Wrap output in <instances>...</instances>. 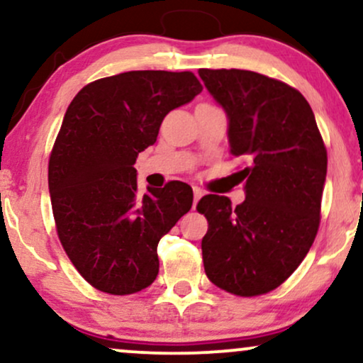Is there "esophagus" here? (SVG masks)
I'll return each mask as SVG.
<instances>
[{"label": "esophagus", "mask_w": 363, "mask_h": 363, "mask_svg": "<svg viewBox=\"0 0 363 363\" xmlns=\"http://www.w3.org/2000/svg\"><path fill=\"white\" fill-rule=\"evenodd\" d=\"M193 194H194V208H196V204H198L201 196H203V191H201L199 187H193Z\"/></svg>", "instance_id": "34e87169"}]
</instances>
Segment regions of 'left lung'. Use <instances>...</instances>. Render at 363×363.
I'll return each mask as SVG.
<instances>
[{
	"label": "left lung",
	"instance_id": "8db88e82",
	"mask_svg": "<svg viewBox=\"0 0 363 363\" xmlns=\"http://www.w3.org/2000/svg\"><path fill=\"white\" fill-rule=\"evenodd\" d=\"M228 118L230 152L247 157L237 172L245 201L206 194L203 262L215 286L237 296L274 291L299 267L320 226L326 148L314 113L294 87L259 72L199 69Z\"/></svg>",
	"mask_w": 363,
	"mask_h": 363
}]
</instances>
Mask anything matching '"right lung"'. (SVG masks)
Instances as JSON below:
<instances>
[{
    "mask_svg": "<svg viewBox=\"0 0 363 363\" xmlns=\"http://www.w3.org/2000/svg\"><path fill=\"white\" fill-rule=\"evenodd\" d=\"M203 91L193 72L130 71L82 87L65 111L49 162L60 243L96 289L133 294L159 274L157 245L193 206L181 181L137 194L140 152L169 111Z\"/></svg>",
    "mask_w": 363,
    "mask_h": 363,
    "instance_id": "obj_1",
    "label": "right lung"
}]
</instances>
